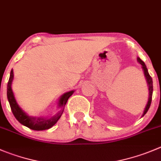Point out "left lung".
Segmentation results:
<instances>
[{"mask_svg": "<svg viewBox=\"0 0 161 161\" xmlns=\"http://www.w3.org/2000/svg\"><path fill=\"white\" fill-rule=\"evenodd\" d=\"M137 60H138V63L142 65V68L143 71H144V75H145V77H146V82H147V85H148V88H149V99H148V102L146 104V108H145V110L144 112L142 114V116H144L145 114L148 112L149 110V107H150V104H151V101H152V96H153V79L151 78V76L149 75V72H148V69L146 68V64H145L144 62L138 57L137 58Z\"/></svg>", "mask_w": 161, "mask_h": 161, "instance_id": "obj_1", "label": "left lung"}]
</instances>
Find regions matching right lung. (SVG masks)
I'll return each instance as SVG.
<instances>
[{
  "mask_svg": "<svg viewBox=\"0 0 161 161\" xmlns=\"http://www.w3.org/2000/svg\"><path fill=\"white\" fill-rule=\"evenodd\" d=\"M14 79L13 70L12 69L10 72V77L8 82L7 86V97L10 104L11 109L13 113L14 116L21 124L25 127L34 130H44L51 128L53 126L55 125L57 122L63 114L64 106L68 101V98L73 94L75 90H71L67 93H64L60 97L58 101V108H60V110L52 117H34L28 115L24 111L22 110L21 108L17 104L16 100L14 96L13 91L12 89V83Z\"/></svg>",
  "mask_w": 161,
  "mask_h": 161,
  "instance_id": "add662e5",
  "label": "right lung"
}]
</instances>
